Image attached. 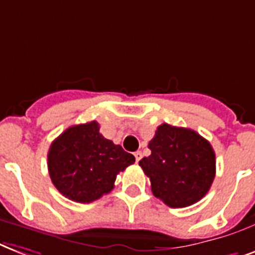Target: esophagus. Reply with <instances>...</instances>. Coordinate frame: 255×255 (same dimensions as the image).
Masks as SVG:
<instances>
[{"label":"esophagus","mask_w":255,"mask_h":255,"mask_svg":"<svg viewBox=\"0 0 255 255\" xmlns=\"http://www.w3.org/2000/svg\"><path fill=\"white\" fill-rule=\"evenodd\" d=\"M134 157H135V161L139 162V159L142 158V153L141 151H135V153H134Z\"/></svg>","instance_id":"1"}]
</instances>
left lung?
I'll list each match as a JSON object with an SVG mask.
<instances>
[{
    "mask_svg": "<svg viewBox=\"0 0 255 255\" xmlns=\"http://www.w3.org/2000/svg\"><path fill=\"white\" fill-rule=\"evenodd\" d=\"M139 161L153 194L170 208H186L205 197L216 177V153L197 131L162 124Z\"/></svg>",
    "mask_w": 255,
    "mask_h": 255,
    "instance_id": "obj_1",
    "label": "left lung"
}]
</instances>
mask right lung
Here are the masks:
<instances>
[{
    "instance_id": "1",
    "label": "right lung",
    "mask_w": 255,
    "mask_h": 255,
    "mask_svg": "<svg viewBox=\"0 0 255 255\" xmlns=\"http://www.w3.org/2000/svg\"><path fill=\"white\" fill-rule=\"evenodd\" d=\"M134 162L133 154L100 133L96 121L70 126L47 153L53 185L66 198L81 203L110 193L118 173Z\"/></svg>"
}]
</instances>
